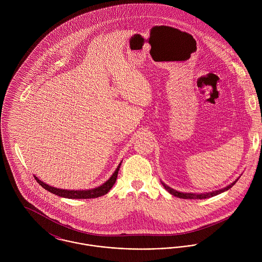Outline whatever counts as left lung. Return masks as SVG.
I'll list each match as a JSON object with an SVG mask.
<instances>
[{"instance_id": "obj_1", "label": "left lung", "mask_w": 262, "mask_h": 262, "mask_svg": "<svg viewBox=\"0 0 262 262\" xmlns=\"http://www.w3.org/2000/svg\"><path fill=\"white\" fill-rule=\"evenodd\" d=\"M239 180V178L237 179V180H235L232 184H230L229 186H227V187H223V188H221V189H218V190H213V191H209V192H203V193H193V192H182V191H178V190H176V189H173V188H171L170 187H168L167 185H165L164 183H162L161 182V184H162V186L164 187V188L169 192V193H171L172 195H174V196H178V198H180V199H190V200H203V199H208V198H211V196H215V195H217V194H219V193H221V192H224L226 190H228L229 188H231V187H233L236 183H237V181Z\"/></svg>"}]
</instances>
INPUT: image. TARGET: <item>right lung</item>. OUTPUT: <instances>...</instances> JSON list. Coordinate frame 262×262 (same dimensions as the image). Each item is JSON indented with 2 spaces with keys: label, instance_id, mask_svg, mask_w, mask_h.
<instances>
[{
  "label": "right lung",
  "instance_id": "right-lung-1",
  "mask_svg": "<svg viewBox=\"0 0 262 262\" xmlns=\"http://www.w3.org/2000/svg\"><path fill=\"white\" fill-rule=\"evenodd\" d=\"M122 161L119 163L118 167L116 168V170L114 171L111 178L105 182L103 185H101L100 187H95V188H91V189H63V188H56V187H51L49 185H46L45 183L41 182L37 177L34 176L36 182L38 184L45 188L46 190L62 196V198H67V199H94V198H99L102 196L104 194H106L111 188H112L114 184L116 183L117 180V176H118V171L120 169Z\"/></svg>",
  "mask_w": 262,
  "mask_h": 262
}]
</instances>
